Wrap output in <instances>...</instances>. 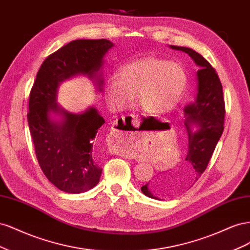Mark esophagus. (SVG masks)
<instances>
[{
	"instance_id": "esophagus-1",
	"label": "esophagus",
	"mask_w": 250,
	"mask_h": 250,
	"mask_svg": "<svg viewBox=\"0 0 250 250\" xmlns=\"http://www.w3.org/2000/svg\"><path fill=\"white\" fill-rule=\"evenodd\" d=\"M125 120H129L130 121V123H131V125L133 126V127H135L138 125V121H139V119L135 117V116H128V117H126V119H125V117H122V119H121L120 121H119V124H118V122L116 123V125H118V128L119 129H124V127L126 126V121ZM129 132H133V131H127V130H116L115 129V131H112V134H111V137L113 138V139H118V140H121V142H122V140L124 141V140H126L127 138H129ZM131 135V134H130Z\"/></svg>"
}]
</instances>
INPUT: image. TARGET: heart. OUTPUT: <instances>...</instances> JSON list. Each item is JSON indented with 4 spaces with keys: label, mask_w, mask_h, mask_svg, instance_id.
I'll return each instance as SVG.
<instances>
[{
    "label": "heart",
    "mask_w": 250,
    "mask_h": 250,
    "mask_svg": "<svg viewBox=\"0 0 250 250\" xmlns=\"http://www.w3.org/2000/svg\"><path fill=\"white\" fill-rule=\"evenodd\" d=\"M188 85L186 70L176 62L152 56L132 60L103 80V96L112 110L123 109L134 95L138 106L151 115L176 107Z\"/></svg>",
    "instance_id": "obj_1"
}]
</instances>
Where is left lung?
Listing matches in <instances>:
<instances>
[{
  "label": "left lung",
  "mask_w": 250,
  "mask_h": 250,
  "mask_svg": "<svg viewBox=\"0 0 250 250\" xmlns=\"http://www.w3.org/2000/svg\"><path fill=\"white\" fill-rule=\"evenodd\" d=\"M170 48L187 53L199 67L196 73L197 93L194 101L184 108L188 135L186 165L174 174L157 178L141 188L147 197L156 200L172 197L194 186L207 169L224 129L222 84L214 67L193 49L177 46Z\"/></svg>",
  "instance_id": "8db88e82"
}]
</instances>
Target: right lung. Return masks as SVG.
<instances>
[{
    "label": "right lung",
    "instance_id": "add662e5",
    "mask_svg": "<svg viewBox=\"0 0 250 250\" xmlns=\"http://www.w3.org/2000/svg\"><path fill=\"white\" fill-rule=\"evenodd\" d=\"M113 46L107 40L66 43L42 62L30 93L28 124L37 161L46 177L65 193H83L99 184L102 168L94 144L105 121L96 107L65 110L57 102L58 88L81 75L102 92L104 57Z\"/></svg>",
    "mask_w": 250,
    "mask_h": 250
}]
</instances>
